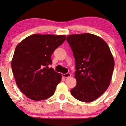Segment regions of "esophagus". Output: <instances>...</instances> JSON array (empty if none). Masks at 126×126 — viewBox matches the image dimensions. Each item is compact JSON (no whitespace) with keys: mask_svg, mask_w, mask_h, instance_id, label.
<instances>
[{"mask_svg":"<svg viewBox=\"0 0 126 126\" xmlns=\"http://www.w3.org/2000/svg\"><path fill=\"white\" fill-rule=\"evenodd\" d=\"M62 76H63V77L66 78V77H69L71 76V74H70V73H65V74H63Z\"/></svg>","mask_w":126,"mask_h":126,"instance_id":"1","label":"esophagus"}]
</instances>
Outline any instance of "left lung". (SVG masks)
Here are the masks:
<instances>
[{
    "mask_svg": "<svg viewBox=\"0 0 126 126\" xmlns=\"http://www.w3.org/2000/svg\"><path fill=\"white\" fill-rule=\"evenodd\" d=\"M76 62L77 84L70 90L82 102L95 100L109 87L114 69V58L107 44L97 35L84 33L68 35Z\"/></svg>",
    "mask_w": 126,
    "mask_h": 126,
    "instance_id": "left-lung-1",
    "label": "left lung"
}]
</instances>
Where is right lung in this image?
<instances>
[{"label": "right lung", "mask_w": 126, "mask_h": 126, "mask_svg": "<svg viewBox=\"0 0 126 126\" xmlns=\"http://www.w3.org/2000/svg\"><path fill=\"white\" fill-rule=\"evenodd\" d=\"M66 39V35L35 34L16 46L11 61L16 83L25 95L40 101L53 95L61 81V74L49 68L53 51Z\"/></svg>", "instance_id": "right-lung-1"}]
</instances>
